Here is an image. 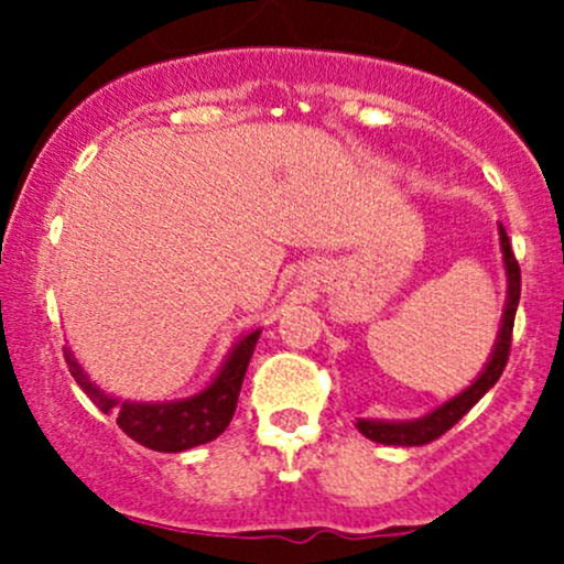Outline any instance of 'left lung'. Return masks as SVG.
<instances>
[{
	"label": "left lung",
	"mask_w": 564,
	"mask_h": 564,
	"mask_svg": "<svg viewBox=\"0 0 564 564\" xmlns=\"http://www.w3.org/2000/svg\"><path fill=\"white\" fill-rule=\"evenodd\" d=\"M499 240H502V253H505V270H508V305H505L502 327H499L497 346H494V355L488 360L486 371L471 382V388H466L460 395L453 398V401L442 403L440 409H434L425 417L412 420V423H382V420H357V429H360L362 436H368L371 442H379V445H429V442L440 440L442 434L453 429L488 390L497 384V379L502 377L505 366H508L510 357V344H513V322H516V308H519L521 297V267L516 261L513 248H510L508 231L499 226Z\"/></svg>",
	"instance_id": "1"
}]
</instances>
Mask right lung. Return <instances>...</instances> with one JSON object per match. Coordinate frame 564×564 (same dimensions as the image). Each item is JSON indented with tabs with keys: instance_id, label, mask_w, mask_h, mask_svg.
<instances>
[{
	"instance_id": "obj_1",
	"label": "right lung",
	"mask_w": 564,
	"mask_h": 564,
	"mask_svg": "<svg viewBox=\"0 0 564 564\" xmlns=\"http://www.w3.org/2000/svg\"><path fill=\"white\" fill-rule=\"evenodd\" d=\"M256 340H259V329L246 335L235 346L226 366L220 368V373L207 390L187 398V401L172 403L117 401V398L106 395V392H100L89 382L87 373L82 371V366L73 360V355L67 349L65 360L73 379L78 382V388L93 398V403L100 412L117 414V425L130 440L158 453H182L196 445H204V442H213L231 423Z\"/></svg>"
}]
</instances>
